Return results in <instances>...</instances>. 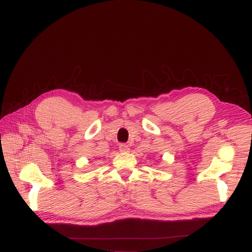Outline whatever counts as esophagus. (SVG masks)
Masks as SVG:
<instances>
[{"label": "esophagus", "instance_id": "obj_1", "mask_svg": "<svg viewBox=\"0 0 252 252\" xmlns=\"http://www.w3.org/2000/svg\"><path fill=\"white\" fill-rule=\"evenodd\" d=\"M119 151L122 153H127L130 151V147H129V145H126V144H120Z\"/></svg>", "mask_w": 252, "mask_h": 252}]
</instances>
